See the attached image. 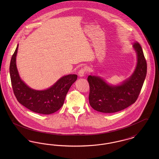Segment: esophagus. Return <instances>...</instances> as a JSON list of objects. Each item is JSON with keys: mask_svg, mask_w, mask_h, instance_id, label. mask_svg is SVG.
Instances as JSON below:
<instances>
[{"mask_svg": "<svg viewBox=\"0 0 159 159\" xmlns=\"http://www.w3.org/2000/svg\"><path fill=\"white\" fill-rule=\"evenodd\" d=\"M85 72H86L85 68H81V69L79 71V72H78V75H79V77H83V76H84V75Z\"/></svg>", "mask_w": 159, "mask_h": 159, "instance_id": "1", "label": "esophagus"}]
</instances>
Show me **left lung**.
I'll list each match as a JSON object with an SVG mask.
<instances>
[{"label": "left lung", "mask_w": 159, "mask_h": 159, "mask_svg": "<svg viewBox=\"0 0 159 159\" xmlns=\"http://www.w3.org/2000/svg\"><path fill=\"white\" fill-rule=\"evenodd\" d=\"M134 48L137 53L135 70L127 80L119 86H110L101 78L90 76L89 101L96 111L104 113H116L134 104L138 98L147 75V62L143 49L136 42Z\"/></svg>", "instance_id": "left-lung-1"}]
</instances>
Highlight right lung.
<instances>
[{
    "label": "right lung",
    "mask_w": 159,
    "mask_h": 159,
    "mask_svg": "<svg viewBox=\"0 0 159 159\" xmlns=\"http://www.w3.org/2000/svg\"><path fill=\"white\" fill-rule=\"evenodd\" d=\"M18 45L12 56L9 66L11 84L17 101L31 111L43 114H50L58 111L64 104L66 95L77 78L76 75H69L60 79L50 88L36 91L30 88L21 80L16 66Z\"/></svg>",
    "instance_id": "right-lung-1"
}]
</instances>
